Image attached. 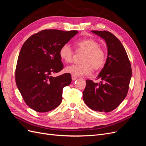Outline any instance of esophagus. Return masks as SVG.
Returning a JSON list of instances; mask_svg holds the SVG:
<instances>
[{"instance_id":"34e87169","label":"esophagus","mask_w":146,"mask_h":146,"mask_svg":"<svg viewBox=\"0 0 146 146\" xmlns=\"http://www.w3.org/2000/svg\"><path fill=\"white\" fill-rule=\"evenodd\" d=\"M77 78L76 76H73V75H72V80L73 81L76 80Z\"/></svg>"}]
</instances>
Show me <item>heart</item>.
<instances>
[{"label":"heart","instance_id":"heart-1","mask_svg":"<svg viewBox=\"0 0 146 146\" xmlns=\"http://www.w3.org/2000/svg\"><path fill=\"white\" fill-rule=\"evenodd\" d=\"M77 49L85 52L81 62L82 64H71L65 68V71L75 76L89 75L94 70H99L103 68L106 63L105 50L99 47V43L92 38H84L76 42ZM59 55L61 60L69 63L72 60L74 52L69 44L61 47Z\"/></svg>","mask_w":146,"mask_h":146}]
</instances>
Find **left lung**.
Returning <instances> with one entry per match:
<instances>
[{
    "instance_id": "8db88e82",
    "label": "left lung",
    "mask_w": 146,
    "mask_h": 146,
    "mask_svg": "<svg viewBox=\"0 0 146 146\" xmlns=\"http://www.w3.org/2000/svg\"><path fill=\"white\" fill-rule=\"evenodd\" d=\"M103 38L107 47V58L98 79L99 83L87 80L83 99L90 108L99 112L113 111L124 100L131 77L130 62L121 41L107 31L92 30Z\"/></svg>"
}]
</instances>
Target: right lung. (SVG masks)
Returning a JSON list of instances; mask_svg holds the SVG:
<instances>
[{"instance_id": "add662e5", "label": "right lung", "mask_w": 146, "mask_h": 146, "mask_svg": "<svg viewBox=\"0 0 146 146\" xmlns=\"http://www.w3.org/2000/svg\"><path fill=\"white\" fill-rule=\"evenodd\" d=\"M77 33L76 30H44L29 38L22 46L16 83L25 102L35 111L48 112L62 101L63 88L71 83V75L53 77L52 74L63 69L60 49Z\"/></svg>"}]
</instances>
